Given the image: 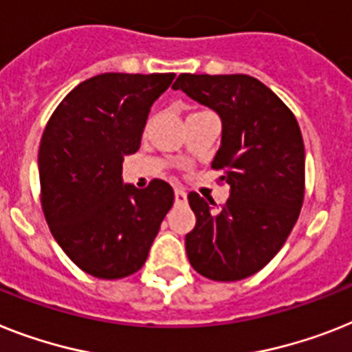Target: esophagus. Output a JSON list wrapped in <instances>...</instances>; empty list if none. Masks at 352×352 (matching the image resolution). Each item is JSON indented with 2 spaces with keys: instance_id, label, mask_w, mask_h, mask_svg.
<instances>
[{
  "instance_id": "esophagus-1",
  "label": "esophagus",
  "mask_w": 352,
  "mask_h": 352,
  "mask_svg": "<svg viewBox=\"0 0 352 352\" xmlns=\"http://www.w3.org/2000/svg\"><path fill=\"white\" fill-rule=\"evenodd\" d=\"M174 197H176V203H185V199H187V192H185V188H182V187L174 188Z\"/></svg>"
}]
</instances>
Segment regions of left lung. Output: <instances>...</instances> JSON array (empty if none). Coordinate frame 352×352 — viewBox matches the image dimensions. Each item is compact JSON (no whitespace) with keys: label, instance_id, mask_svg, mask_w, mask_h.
<instances>
[{"label":"left lung","instance_id":"left-lung-1","mask_svg":"<svg viewBox=\"0 0 352 352\" xmlns=\"http://www.w3.org/2000/svg\"><path fill=\"white\" fill-rule=\"evenodd\" d=\"M173 89L210 107L223 124L212 167L225 170L230 197L188 194L196 226L185 235L192 268L212 280L257 274L286 243L304 201V142L297 118L268 86L250 75L182 74Z\"/></svg>","mask_w":352,"mask_h":352}]
</instances>
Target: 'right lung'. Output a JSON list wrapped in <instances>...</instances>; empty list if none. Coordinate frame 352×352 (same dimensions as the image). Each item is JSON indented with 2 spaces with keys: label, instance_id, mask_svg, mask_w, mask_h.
<instances>
[{
  "label": "right lung",
  "instance_id": "obj_1",
  "mask_svg": "<svg viewBox=\"0 0 352 352\" xmlns=\"http://www.w3.org/2000/svg\"><path fill=\"white\" fill-rule=\"evenodd\" d=\"M174 74H100L63 98L39 145L41 205L52 235L78 268L124 278L144 266L174 190L122 182L124 156L140 149L151 106Z\"/></svg>",
  "mask_w": 352,
  "mask_h": 352
}]
</instances>
